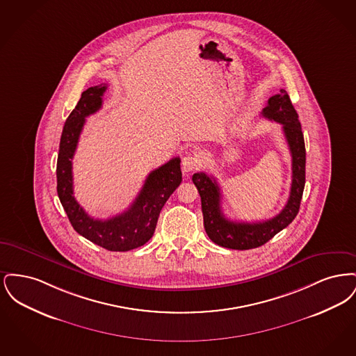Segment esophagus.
Here are the masks:
<instances>
[{
    "label": "esophagus",
    "mask_w": 356,
    "mask_h": 356,
    "mask_svg": "<svg viewBox=\"0 0 356 356\" xmlns=\"http://www.w3.org/2000/svg\"><path fill=\"white\" fill-rule=\"evenodd\" d=\"M200 165V159L196 154H186V157L181 161V167H183V172L184 173H189L193 170H196Z\"/></svg>",
    "instance_id": "1"
}]
</instances>
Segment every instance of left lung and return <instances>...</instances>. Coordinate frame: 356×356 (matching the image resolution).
I'll use <instances>...</instances> for the list:
<instances>
[{
	"instance_id": "left-lung-1",
	"label": "left lung",
	"mask_w": 356,
	"mask_h": 356,
	"mask_svg": "<svg viewBox=\"0 0 356 356\" xmlns=\"http://www.w3.org/2000/svg\"><path fill=\"white\" fill-rule=\"evenodd\" d=\"M263 118L283 125L288 147L292 156V184L286 207L270 220L237 222L228 220L221 211L220 188L216 180L204 172L192 176V181L202 197L204 228L208 237L218 245L231 250H251L266 244L268 240L296 218L305 184V137L299 116L287 92L280 89L279 95L270 97L261 111Z\"/></svg>"
}]
</instances>
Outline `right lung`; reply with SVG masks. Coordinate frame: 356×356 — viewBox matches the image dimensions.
I'll return each instance as SVG.
<instances>
[{
  "label": "right lung",
  "instance_id": "obj_1",
  "mask_svg": "<svg viewBox=\"0 0 356 356\" xmlns=\"http://www.w3.org/2000/svg\"><path fill=\"white\" fill-rule=\"evenodd\" d=\"M106 84L88 88L65 121L56 170L57 193L76 232L108 251L125 252L144 245L153 236L161 208L181 183V170L180 159L175 157L152 170L134 204L118 216L100 220L85 212L73 196L72 159L85 119L102 108Z\"/></svg>",
  "mask_w": 356,
  "mask_h": 356
}]
</instances>
